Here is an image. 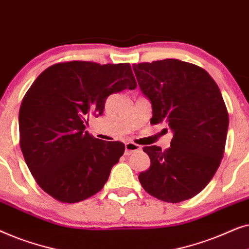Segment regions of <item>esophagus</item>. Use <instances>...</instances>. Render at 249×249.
Instances as JSON below:
<instances>
[{
	"instance_id": "1",
	"label": "esophagus",
	"mask_w": 249,
	"mask_h": 249,
	"mask_svg": "<svg viewBox=\"0 0 249 249\" xmlns=\"http://www.w3.org/2000/svg\"><path fill=\"white\" fill-rule=\"evenodd\" d=\"M138 151H141V146L139 145L135 144V142H125V152H124L125 155H130V154H132V153L138 152Z\"/></svg>"
}]
</instances>
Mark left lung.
I'll return each instance as SVG.
<instances>
[{
    "mask_svg": "<svg viewBox=\"0 0 249 249\" xmlns=\"http://www.w3.org/2000/svg\"><path fill=\"white\" fill-rule=\"evenodd\" d=\"M138 86L152 104L151 124L164 122L173 137L168 149L144 147L151 159L138 179L149 195L179 203L205 188L223 158L229 115L213 78L176 59L132 64Z\"/></svg>",
    "mask_w": 249,
    "mask_h": 249,
    "instance_id": "left-lung-1",
    "label": "left lung"
}]
</instances>
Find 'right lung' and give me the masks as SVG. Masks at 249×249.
I'll return each mask as SVG.
<instances>
[{"mask_svg":"<svg viewBox=\"0 0 249 249\" xmlns=\"http://www.w3.org/2000/svg\"><path fill=\"white\" fill-rule=\"evenodd\" d=\"M136 87L129 63L71 61L37 77L20 107L19 131L23 158L44 192L78 203L103 188L124 144L93 137L85 124L103 114L111 94Z\"/></svg>","mask_w":249,"mask_h":249,"instance_id":"add662e5","label":"right lung"}]
</instances>
